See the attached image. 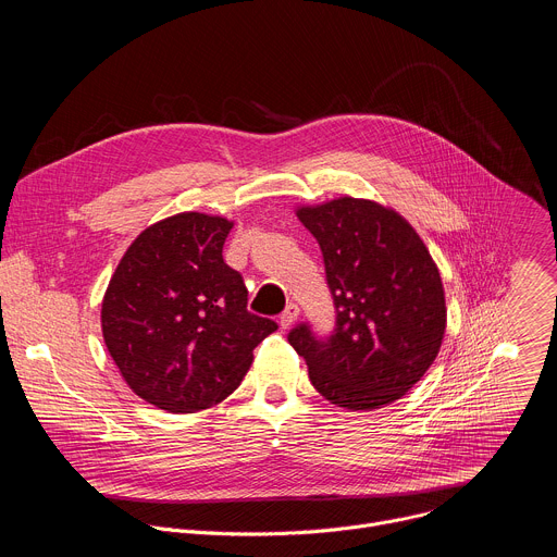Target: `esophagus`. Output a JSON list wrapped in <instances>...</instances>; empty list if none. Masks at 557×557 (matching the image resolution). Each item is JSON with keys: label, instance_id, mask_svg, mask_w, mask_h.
<instances>
[{"label": "esophagus", "instance_id": "34e87169", "mask_svg": "<svg viewBox=\"0 0 557 557\" xmlns=\"http://www.w3.org/2000/svg\"><path fill=\"white\" fill-rule=\"evenodd\" d=\"M297 317H299L297 304H288L286 310L280 314V326H282V329H290V326L297 322Z\"/></svg>", "mask_w": 557, "mask_h": 557}]
</instances>
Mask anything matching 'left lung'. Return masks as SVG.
<instances>
[{"instance_id":"8db88e82","label":"left lung","mask_w":557,"mask_h":557,"mask_svg":"<svg viewBox=\"0 0 557 557\" xmlns=\"http://www.w3.org/2000/svg\"><path fill=\"white\" fill-rule=\"evenodd\" d=\"M320 243L337 322L329 339L288 333L314 389L346 410L401 399L434 363L447 324L438 267L414 226L366 198L297 207Z\"/></svg>"}]
</instances>
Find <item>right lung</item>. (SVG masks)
<instances>
[{
  "instance_id": "add662e5",
  "label": "right lung",
  "mask_w": 557,
  "mask_h": 557,
  "mask_svg": "<svg viewBox=\"0 0 557 557\" xmlns=\"http://www.w3.org/2000/svg\"><path fill=\"white\" fill-rule=\"evenodd\" d=\"M231 228L222 215H170L136 237L108 284V352L134 394L158 410L189 414L224 401L253 348L277 331L247 310L245 280L222 260Z\"/></svg>"
}]
</instances>
